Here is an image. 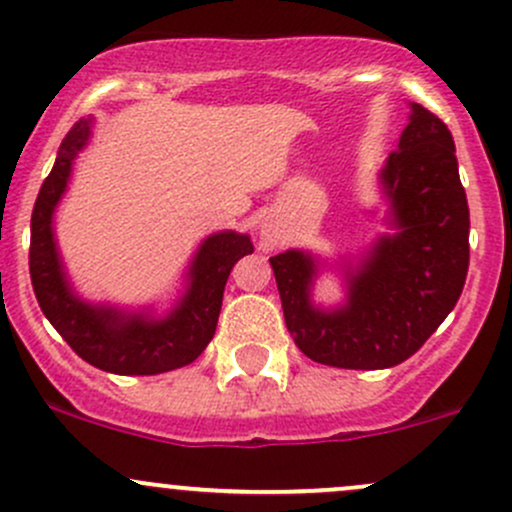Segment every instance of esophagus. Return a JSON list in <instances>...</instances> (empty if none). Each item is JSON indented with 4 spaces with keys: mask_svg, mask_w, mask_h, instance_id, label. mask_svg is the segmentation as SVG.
I'll use <instances>...</instances> for the list:
<instances>
[{
    "mask_svg": "<svg viewBox=\"0 0 512 512\" xmlns=\"http://www.w3.org/2000/svg\"><path fill=\"white\" fill-rule=\"evenodd\" d=\"M284 243V238H282V233H279L277 228L274 226H262V233H260V245L265 247V250H274V247H279Z\"/></svg>",
    "mask_w": 512,
    "mask_h": 512,
    "instance_id": "34e87169",
    "label": "esophagus"
}]
</instances>
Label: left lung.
Here are the masks:
<instances>
[{
	"label": "left lung",
	"mask_w": 512,
	"mask_h": 512,
	"mask_svg": "<svg viewBox=\"0 0 512 512\" xmlns=\"http://www.w3.org/2000/svg\"><path fill=\"white\" fill-rule=\"evenodd\" d=\"M393 235L347 269V303H311L318 260L269 257L296 347L338 369H389L415 355L462 296L469 272V206L449 128L411 104V121L381 170Z\"/></svg>",
	"instance_id": "8db88e82"
}]
</instances>
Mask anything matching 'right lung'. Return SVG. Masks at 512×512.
<instances>
[{"label":"right lung","instance_id":"right-lung-1","mask_svg":"<svg viewBox=\"0 0 512 512\" xmlns=\"http://www.w3.org/2000/svg\"><path fill=\"white\" fill-rule=\"evenodd\" d=\"M87 140L89 121L82 119L60 143L53 170L33 206L28 269L38 306L67 345L104 372L150 376L192 364L216 333L228 274L240 257L252 252L250 238L233 230L209 235L189 267L187 294L165 318L82 301L63 272L53 238V213L67 189L72 160Z\"/></svg>","mask_w":512,"mask_h":512}]
</instances>
